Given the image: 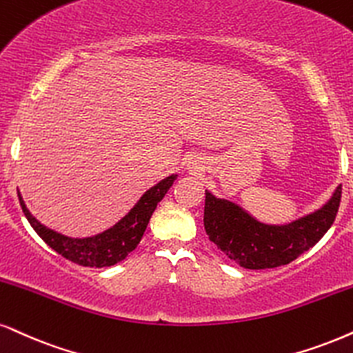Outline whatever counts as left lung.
Here are the masks:
<instances>
[{
    "label": "left lung",
    "instance_id": "obj_1",
    "mask_svg": "<svg viewBox=\"0 0 353 353\" xmlns=\"http://www.w3.org/2000/svg\"><path fill=\"white\" fill-rule=\"evenodd\" d=\"M341 196L342 186L339 185L329 201L311 214L288 224H265L239 204L206 191L204 229L217 249L243 268L281 267L323 239L336 221Z\"/></svg>",
    "mask_w": 353,
    "mask_h": 353
}]
</instances>
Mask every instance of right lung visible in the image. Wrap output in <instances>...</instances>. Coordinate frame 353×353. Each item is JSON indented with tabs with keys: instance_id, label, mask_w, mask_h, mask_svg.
Segmentation results:
<instances>
[{
	"instance_id": "right-lung-1",
	"label": "right lung",
	"mask_w": 353,
	"mask_h": 353,
	"mask_svg": "<svg viewBox=\"0 0 353 353\" xmlns=\"http://www.w3.org/2000/svg\"><path fill=\"white\" fill-rule=\"evenodd\" d=\"M176 173L170 175L159 183L152 186L142 194L141 199L134 204V208L125 214L123 219L117 221L112 228L103 230L91 237H68L63 234L55 232L43 225L42 223L30 214V211L26 208V203L21 193L19 196L21 208H23L24 216L28 217L29 224L39 234L50 249H54L57 254L65 256L73 263L83 265V267H111L121 260H124L128 254H130L141 242V239L145 232L147 224H149L152 212L155 211L157 204L162 201V198L167 194L170 186L176 180Z\"/></svg>"
}]
</instances>
